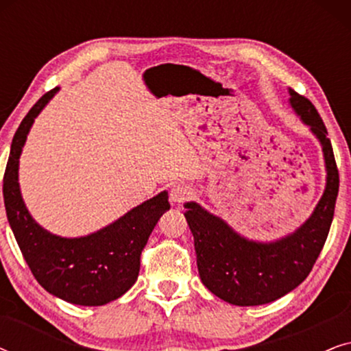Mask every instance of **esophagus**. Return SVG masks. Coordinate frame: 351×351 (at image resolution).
Wrapping results in <instances>:
<instances>
[{
    "mask_svg": "<svg viewBox=\"0 0 351 351\" xmlns=\"http://www.w3.org/2000/svg\"><path fill=\"white\" fill-rule=\"evenodd\" d=\"M191 195H193V190L190 189L189 185H174L171 189V201L172 203H184V201L190 199Z\"/></svg>",
    "mask_w": 351,
    "mask_h": 351,
    "instance_id": "1",
    "label": "esophagus"
}]
</instances>
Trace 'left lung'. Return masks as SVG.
I'll return each instance as SVG.
<instances>
[{
    "instance_id": "obj_1",
    "label": "left lung",
    "mask_w": 351,
    "mask_h": 351,
    "mask_svg": "<svg viewBox=\"0 0 351 351\" xmlns=\"http://www.w3.org/2000/svg\"><path fill=\"white\" fill-rule=\"evenodd\" d=\"M289 94L292 107L319 138L328 169L324 195L311 217L289 237L261 244L241 238L196 203L185 204L201 281L214 295L233 305H263L295 289L310 275L332 223L339 169L328 129L305 95L294 89H289Z\"/></svg>"
}]
</instances>
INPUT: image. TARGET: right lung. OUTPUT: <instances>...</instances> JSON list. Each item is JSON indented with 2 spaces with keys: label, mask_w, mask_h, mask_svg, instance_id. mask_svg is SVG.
Listing matches in <instances>:
<instances>
[{
  "label": "right lung",
  "mask_w": 351,
  "mask_h": 351,
  "mask_svg": "<svg viewBox=\"0 0 351 351\" xmlns=\"http://www.w3.org/2000/svg\"><path fill=\"white\" fill-rule=\"evenodd\" d=\"M57 88L30 108L14 134L3 196L9 225L35 280L59 299L99 306L131 289L141 270V254L158 219L169 209L167 193L153 196L108 227L84 238H60L43 230L23 204L19 190V156L27 134Z\"/></svg>",
  "instance_id": "1"
}]
</instances>
